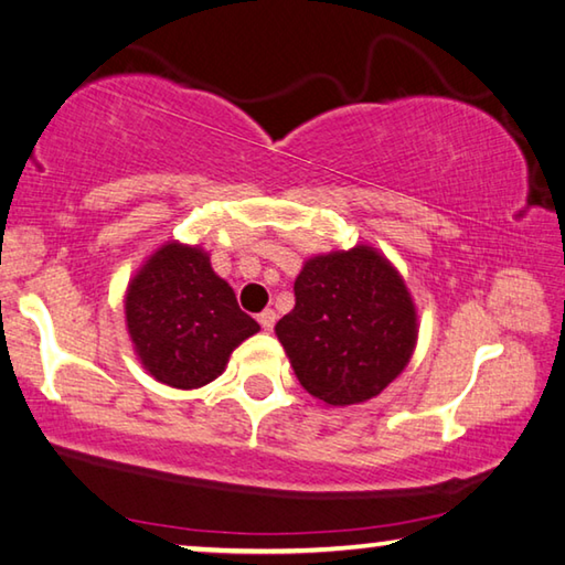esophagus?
<instances>
[{
  "label": "esophagus",
  "mask_w": 565,
  "mask_h": 565,
  "mask_svg": "<svg viewBox=\"0 0 565 565\" xmlns=\"http://www.w3.org/2000/svg\"><path fill=\"white\" fill-rule=\"evenodd\" d=\"M275 320H277V316H275V310H270V308L263 310L260 316H257V322H260L263 330H267V332L275 328Z\"/></svg>",
  "instance_id": "1"
}]
</instances>
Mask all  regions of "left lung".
Segmentation results:
<instances>
[{
  "mask_svg": "<svg viewBox=\"0 0 565 565\" xmlns=\"http://www.w3.org/2000/svg\"><path fill=\"white\" fill-rule=\"evenodd\" d=\"M275 335L305 391L328 405H355L408 365L418 316L401 273L375 247L355 245L302 265L295 308Z\"/></svg>",
  "mask_w": 565,
  "mask_h": 565,
  "instance_id": "8db88e82",
  "label": "left lung"
}]
</instances>
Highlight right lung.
<instances>
[{
  "label": "right lung",
  "instance_id": "right-lung-1",
  "mask_svg": "<svg viewBox=\"0 0 565 565\" xmlns=\"http://www.w3.org/2000/svg\"><path fill=\"white\" fill-rule=\"evenodd\" d=\"M125 318L147 373L180 391L215 381L233 350L260 330L205 249L182 243L147 257L127 285Z\"/></svg>",
  "mask_w": 565,
  "mask_h": 565
}]
</instances>
